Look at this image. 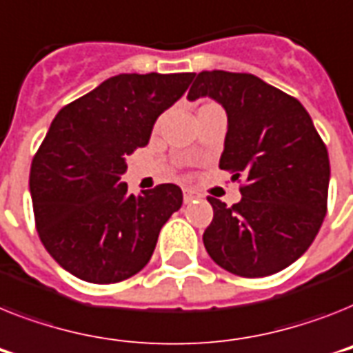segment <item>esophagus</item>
Instances as JSON below:
<instances>
[{
  "label": "esophagus",
  "instance_id": "34e87169",
  "mask_svg": "<svg viewBox=\"0 0 353 353\" xmlns=\"http://www.w3.org/2000/svg\"><path fill=\"white\" fill-rule=\"evenodd\" d=\"M199 197H201V194L196 190H190V188H186V190L183 192V201H185L186 205L192 201H196V199H199Z\"/></svg>",
  "mask_w": 353,
  "mask_h": 353
}]
</instances>
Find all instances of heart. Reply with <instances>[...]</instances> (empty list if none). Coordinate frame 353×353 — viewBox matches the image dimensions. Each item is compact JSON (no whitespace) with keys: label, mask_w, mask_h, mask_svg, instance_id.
<instances>
[{"label":"heart","mask_w":353,"mask_h":353,"mask_svg":"<svg viewBox=\"0 0 353 353\" xmlns=\"http://www.w3.org/2000/svg\"><path fill=\"white\" fill-rule=\"evenodd\" d=\"M205 107H212V103H208V105H203L201 108H205Z\"/></svg>","instance_id":"heart-1"}]
</instances>
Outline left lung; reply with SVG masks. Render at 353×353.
Returning <instances> with one entry per match:
<instances>
[{
    "label": "left lung",
    "instance_id": "obj_1",
    "mask_svg": "<svg viewBox=\"0 0 353 353\" xmlns=\"http://www.w3.org/2000/svg\"><path fill=\"white\" fill-rule=\"evenodd\" d=\"M212 97L228 130L219 159L245 177L241 201L208 197L214 219L203 234L208 256L230 274L265 277L299 259L326 216L330 161L310 114L254 74L203 70L188 99Z\"/></svg>",
    "mask_w": 353,
    "mask_h": 353
}]
</instances>
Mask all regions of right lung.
Segmentation results:
<instances>
[{
	"label": "right lung",
	"instance_id": "add662e5",
	"mask_svg": "<svg viewBox=\"0 0 353 353\" xmlns=\"http://www.w3.org/2000/svg\"><path fill=\"white\" fill-rule=\"evenodd\" d=\"M194 76L119 74L54 117L32 159L30 196L43 246L72 276L119 283L150 261L183 192L165 183L134 196L121 176Z\"/></svg>",
	"mask_w": 353,
	"mask_h": 353
}]
</instances>
